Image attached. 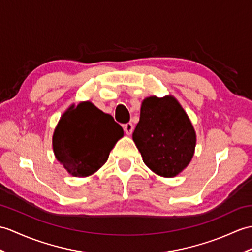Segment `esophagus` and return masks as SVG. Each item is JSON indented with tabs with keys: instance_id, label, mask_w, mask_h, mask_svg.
I'll use <instances>...</instances> for the list:
<instances>
[{
	"instance_id": "esophagus-1",
	"label": "esophagus",
	"mask_w": 252,
	"mask_h": 252,
	"mask_svg": "<svg viewBox=\"0 0 252 252\" xmlns=\"http://www.w3.org/2000/svg\"><path fill=\"white\" fill-rule=\"evenodd\" d=\"M124 128H125V132L127 134V135H130V134H132L133 130H134V126L132 122H127V124H126L124 126Z\"/></svg>"
}]
</instances>
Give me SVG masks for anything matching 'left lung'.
<instances>
[{"label": "left lung", "instance_id": "8db88e82", "mask_svg": "<svg viewBox=\"0 0 252 252\" xmlns=\"http://www.w3.org/2000/svg\"><path fill=\"white\" fill-rule=\"evenodd\" d=\"M133 140L151 171L163 177H174L190 163L196 136L175 97L150 96L142 103Z\"/></svg>", "mask_w": 252, "mask_h": 252}]
</instances>
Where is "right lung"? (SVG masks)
Segmentation results:
<instances>
[{"instance_id": "1", "label": "right lung", "mask_w": 252, "mask_h": 252, "mask_svg": "<svg viewBox=\"0 0 252 252\" xmlns=\"http://www.w3.org/2000/svg\"><path fill=\"white\" fill-rule=\"evenodd\" d=\"M124 130L108 114L90 102L72 105L58 124L52 146L63 167L76 177L96 172L107 161Z\"/></svg>"}]
</instances>
